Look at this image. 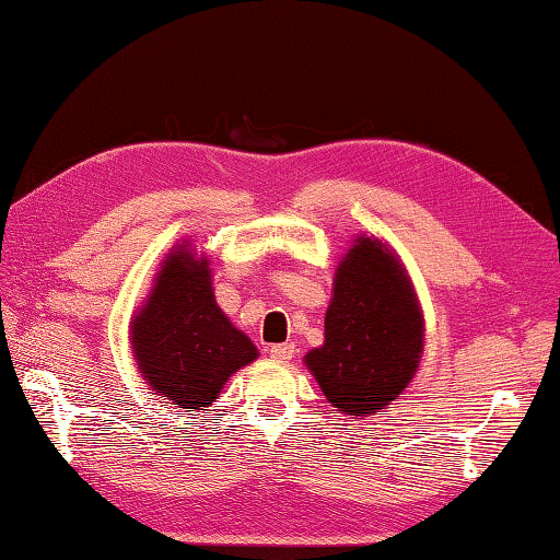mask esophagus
I'll use <instances>...</instances> for the list:
<instances>
[{"label":"esophagus","mask_w":560,"mask_h":560,"mask_svg":"<svg viewBox=\"0 0 560 560\" xmlns=\"http://www.w3.org/2000/svg\"><path fill=\"white\" fill-rule=\"evenodd\" d=\"M268 354L275 361H290L292 354H295V347H292V345H272L268 349Z\"/></svg>","instance_id":"obj_1"}]
</instances>
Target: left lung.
Instances as JSON below:
<instances>
[{
    "mask_svg": "<svg viewBox=\"0 0 560 560\" xmlns=\"http://www.w3.org/2000/svg\"><path fill=\"white\" fill-rule=\"evenodd\" d=\"M423 319L410 282L384 245L359 238L339 262L325 345L305 357L327 400L347 416L378 413L413 378Z\"/></svg>",
    "mask_w": 560,
    "mask_h": 560,
    "instance_id": "8db88e82",
    "label": "left lung"
}]
</instances>
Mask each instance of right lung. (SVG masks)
<instances>
[{
  "mask_svg": "<svg viewBox=\"0 0 560 560\" xmlns=\"http://www.w3.org/2000/svg\"><path fill=\"white\" fill-rule=\"evenodd\" d=\"M209 272V262L194 260L179 245L132 322L137 366L176 408L211 406L229 376L258 357L253 341L215 305Z\"/></svg>",
  "mask_w": 560,
  "mask_h": 560,
  "instance_id": "add662e5",
  "label": "right lung"
}]
</instances>
